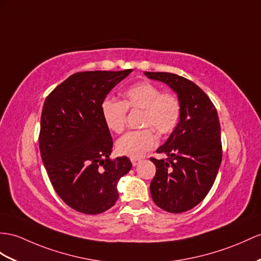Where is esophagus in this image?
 I'll list each match as a JSON object with an SVG mask.
<instances>
[{
	"label": "esophagus",
	"mask_w": 261,
	"mask_h": 261,
	"mask_svg": "<svg viewBox=\"0 0 261 261\" xmlns=\"http://www.w3.org/2000/svg\"><path fill=\"white\" fill-rule=\"evenodd\" d=\"M130 161H132L133 166H136V165H138V163L141 162V160H139V158H130Z\"/></svg>",
	"instance_id": "34e87169"
}]
</instances>
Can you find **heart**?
<instances>
[{
	"instance_id": "heart-1",
	"label": "heart",
	"mask_w": 261,
	"mask_h": 261,
	"mask_svg": "<svg viewBox=\"0 0 261 261\" xmlns=\"http://www.w3.org/2000/svg\"><path fill=\"white\" fill-rule=\"evenodd\" d=\"M126 110L142 111L141 130L129 132L116 143L118 154L137 158L154 148L157 144L155 132L167 135L173 132L180 117V101L176 95L162 93L157 85L147 81L137 82L123 92V101L106 98L100 105L105 125L114 133L125 128Z\"/></svg>"
}]
</instances>
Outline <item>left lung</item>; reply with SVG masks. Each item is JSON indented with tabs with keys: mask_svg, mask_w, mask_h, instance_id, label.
<instances>
[{
	"mask_svg": "<svg viewBox=\"0 0 261 261\" xmlns=\"http://www.w3.org/2000/svg\"><path fill=\"white\" fill-rule=\"evenodd\" d=\"M145 75L169 86L181 106L178 124L156 150L166 154L167 161L150 158L156 166L149 187L151 198L168 213L187 212L207 196L221 164L218 114L205 92L192 81L164 72Z\"/></svg>",
	"mask_w": 261,
	"mask_h": 261,
	"instance_id": "1",
	"label": "left lung"
}]
</instances>
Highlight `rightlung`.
Here are the masks:
<instances>
[{"mask_svg": "<svg viewBox=\"0 0 261 261\" xmlns=\"http://www.w3.org/2000/svg\"><path fill=\"white\" fill-rule=\"evenodd\" d=\"M133 69L75 73L45 99L40 150L50 182L66 204L87 215L118 199L117 184L132 168L126 156L111 161L113 141L100 105Z\"/></svg>", "mask_w": 261, "mask_h": 261, "instance_id": "1", "label": "right lung"}]
</instances>
